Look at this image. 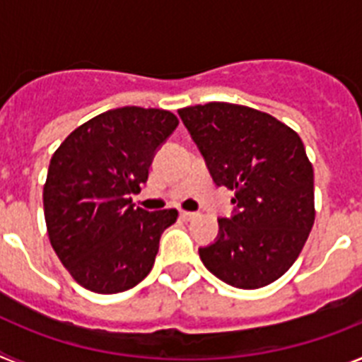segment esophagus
Segmentation results:
<instances>
[{"mask_svg":"<svg viewBox=\"0 0 362 362\" xmlns=\"http://www.w3.org/2000/svg\"><path fill=\"white\" fill-rule=\"evenodd\" d=\"M179 216L183 217L185 221H190V219H194V217H196V212H188V210H181V212H179Z\"/></svg>","mask_w":362,"mask_h":362,"instance_id":"obj_1","label":"esophagus"}]
</instances>
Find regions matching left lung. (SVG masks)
<instances>
[{
    "label": "left lung",
    "mask_w": 362,
    "mask_h": 362,
    "mask_svg": "<svg viewBox=\"0 0 362 362\" xmlns=\"http://www.w3.org/2000/svg\"><path fill=\"white\" fill-rule=\"evenodd\" d=\"M217 187L235 192V216L199 248L203 264L230 286L263 288L296 263L315 221L313 168L288 124L245 105L181 108Z\"/></svg>",
    "instance_id": "left-lung-1"
}]
</instances>
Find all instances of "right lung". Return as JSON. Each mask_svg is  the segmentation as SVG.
<instances>
[{
  "instance_id": "1",
  "label": "right lung",
  "mask_w": 362,
  "mask_h": 362,
  "mask_svg": "<svg viewBox=\"0 0 362 362\" xmlns=\"http://www.w3.org/2000/svg\"><path fill=\"white\" fill-rule=\"evenodd\" d=\"M179 124L161 108L123 107L69 134L50 159L43 209L50 245L83 288L117 293L152 270L177 210L134 209L153 152Z\"/></svg>"
}]
</instances>
